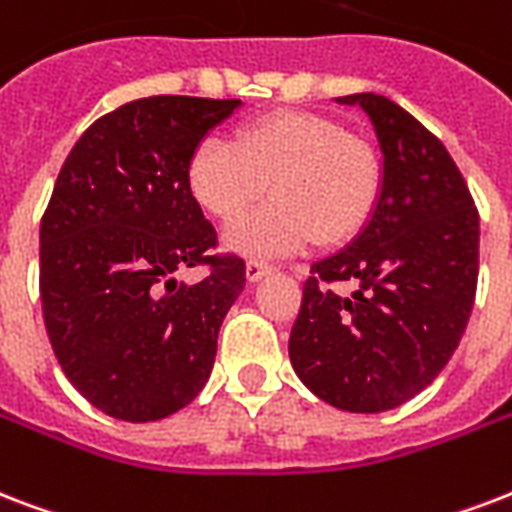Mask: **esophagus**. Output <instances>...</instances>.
<instances>
[{"instance_id":"obj_1","label":"esophagus","mask_w":512,"mask_h":512,"mask_svg":"<svg viewBox=\"0 0 512 512\" xmlns=\"http://www.w3.org/2000/svg\"><path fill=\"white\" fill-rule=\"evenodd\" d=\"M273 271L271 263H263V260H249L247 263V279L249 282H260L263 276Z\"/></svg>"}]
</instances>
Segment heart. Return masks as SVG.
Listing matches in <instances>:
<instances>
[{
    "label": "heart",
    "mask_w": 512,
    "mask_h": 512,
    "mask_svg": "<svg viewBox=\"0 0 512 512\" xmlns=\"http://www.w3.org/2000/svg\"><path fill=\"white\" fill-rule=\"evenodd\" d=\"M271 190L273 201L233 222L225 244L249 257H284L314 241L354 239L373 214L381 166L373 147L325 115L282 109L249 120L236 144L206 136L187 161V187L214 220L230 222Z\"/></svg>",
    "instance_id": "obj_1"
}]
</instances>
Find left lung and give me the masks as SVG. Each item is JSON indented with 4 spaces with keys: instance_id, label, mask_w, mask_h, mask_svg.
I'll use <instances>...</instances> for the list:
<instances>
[{
    "instance_id": "8db88e82",
    "label": "left lung",
    "mask_w": 512,
    "mask_h": 512,
    "mask_svg": "<svg viewBox=\"0 0 512 512\" xmlns=\"http://www.w3.org/2000/svg\"><path fill=\"white\" fill-rule=\"evenodd\" d=\"M384 152L373 217L349 247L311 265L290 333L300 381L351 413L392 411L419 395L462 341L478 287L481 222L438 136L378 93H351ZM335 281H354L349 299Z\"/></svg>"
}]
</instances>
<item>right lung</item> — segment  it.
I'll return each mask as SVG.
<instances>
[{"label": "right lung", "mask_w": 512, "mask_h": 512, "mask_svg": "<svg viewBox=\"0 0 512 512\" xmlns=\"http://www.w3.org/2000/svg\"><path fill=\"white\" fill-rule=\"evenodd\" d=\"M239 99L150 96L85 131L39 225V298L72 386L107 416L166 419L204 389L217 333L244 290L239 255L187 187V161ZM210 268L177 285L182 267Z\"/></svg>", "instance_id": "right-lung-1"}]
</instances>
